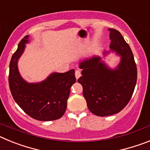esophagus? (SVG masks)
<instances>
[{
    "label": "esophagus",
    "mask_w": 150,
    "mask_h": 150,
    "mask_svg": "<svg viewBox=\"0 0 150 150\" xmlns=\"http://www.w3.org/2000/svg\"><path fill=\"white\" fill-rule=\"evenodd\" d=\"M75 76H76V79L80 77L81 76V71H79V70H76V72H75Z\"/></svg>",
    "instance_id": "34e87169"
}]
</instances>
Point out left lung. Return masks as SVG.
<instances>
[{
	"label": "left lung",
	"mask_w": 150,
	"mask_h": 150,
	"mask_svg": "<svg viewBox=\"0 0 150 150\" xmlns=\"http://www.w3.org/2000/svg\"><path fill=\"white\" fill-rule=\"evenodd\" d=\"M109 30L110 48L121 55L118 67L111 70L100 62V57L89 58L79 64L83 71L77 82L83 86L88 110L98 116L116 114L124 109L137 83V66L129 45L119 30Z\"/></svg>",
	"instance_id": "1"
}]
</instances>
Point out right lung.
<instances>
[{
  "label": "right lung",
  "instance_id": "add662e5",
  "mask_svg": "<svg viewBox=\"0 0 150 150\" xmlns=\"http://www.w3.org/2000/svg\"><path fill=\"white\" fill-rule=\"evenodd\" d=\"M25 36L19 42L10 63L9 86L13 99L24 112L39 121L59 120L65 112L71 87L76 83L75 71L53 73L40 83H28L21 77L17 62L28 42Z\"/></svg>",
  "mask_w": 150,
  "mask_h": 150
}]
</instances>
